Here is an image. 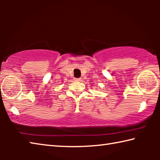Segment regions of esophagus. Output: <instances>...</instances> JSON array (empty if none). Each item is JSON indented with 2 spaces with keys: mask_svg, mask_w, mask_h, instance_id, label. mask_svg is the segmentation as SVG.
I'll return each instance as SVG.
<instances>
[{
  "mask_svg": "<svg viewBox=\"0 0 160 160\" xmlns=\"http://www.w3.org/2000/svg\"><path fill=\"white\" fill-rule=\"evenodd\" d=\"M74 80L75 81H80L81 79L80 78H74Z\"/></svg>",
  "mask_w": 160,
  "mask_h": 160,
  "instance_id": "1",
  "label": "esophagus"
}]
</instances>
